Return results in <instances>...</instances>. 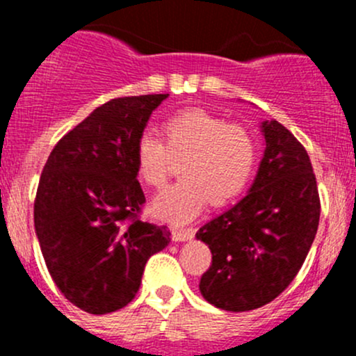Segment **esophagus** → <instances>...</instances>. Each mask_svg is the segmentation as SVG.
<instances>
[{
  "instance_id": "34e87169",
  "label": "esophagus",
  "mask_w": 356,
  "mask_h": 356,
  "mask_svg": "<svg viewBox=\"0 0 356 356\" xmlns=\"http://www.w3.org/2000/svg\"><path fill=\"white\" fill-rule=\"evenodd\" d=\"M195 238V229H172V239L177 243Z\"/></svg>"
}]
</instances>
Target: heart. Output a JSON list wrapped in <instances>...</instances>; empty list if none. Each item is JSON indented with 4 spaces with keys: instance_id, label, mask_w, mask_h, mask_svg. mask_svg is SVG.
<instances>
[{
    "instance_id": "b5f03b06",
    "label": "heart",
    "mask_w": 356,
    "mask_h": 356,
    "mask_svg": "<svg viewBox=\"0 0 356 356\" xmlns=\"http://www.w3.org/2000/svg\"><path fill=\"white\" fill-rule=\"evenodd\" d=\"M165 143L143 132L136 143V170L152 188L170 179L174 158H184V181L170 186L153 201V213L181 225L193 220L208 203L225 204L241 195L253 175L257 145L250 132L203 108L170 115L161 124Z\"/></svg>"
}]
</instances>
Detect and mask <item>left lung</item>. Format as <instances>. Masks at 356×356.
I'll use <instances>...</instances> for the list:
<instances>
[{"mask_svg":"<svg viewBox=\"0 0 356 356\" xmlns=\"http://www.w3.org/2000/svg\"><path fill=\"white\" fill-rule=\"evenodd\" d=\"M261 132L265 152L248 195L196 232L211 251L200 291L227 312L260 308L288 288L321 218L307 149L277 120L261 122Z\"/></svg>","mask_w":356,"mask_h":356,"instance_id":"1","label":"left lung"}]
</instances>
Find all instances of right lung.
Segmentation results:
<instances>
[{
	"label": "right lung",
	"mask_w": 356,
	"mask_h": 356,
	"mask_svg": "<svg viewBox=\"0 0 356 356\" xmlns=\"http://www.w3.org/2000/svg\"><path fill=\"white\" fill-rule=\"evenodd\" d=\"M168 95L125 96L67 132L42 168L34 227L56 288L88 314L134 300L145 265L170 243L167 225L143 222L136 143Z\"/></svg>",
	"instance_id": "obj_1"
}]
</instances>
